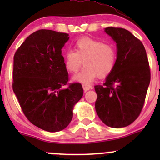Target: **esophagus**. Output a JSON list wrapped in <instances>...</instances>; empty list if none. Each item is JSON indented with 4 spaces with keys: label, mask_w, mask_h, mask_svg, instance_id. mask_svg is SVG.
<instances>
[{
    "label": "esophagus",
    "mask_w": 160,
    "mask_h": 160,
    "mask_svg": "<svg viewBox=\"0 0 160 160\" xmlns=\"http://www.w3.org/2000/svg\"><path fill=\"white\" fill-rule=\"evenodd\" d=\"M82 86H83V90H84L85 91H87V90H90L92 88V87L90 86V84H86V83H83V84L82 85Z\"/></svg>",
    "instance_id": "1"
}]
</instances>
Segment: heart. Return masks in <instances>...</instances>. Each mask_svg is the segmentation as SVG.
<instances>
[{"label":"heart","mask_w":160,"mask_h":160,"mask_svg":"<svg viewBox=\"0 0 160 160\" xmlns=\"http://www.w3.org/2000/svg\"><path fill=\"white\" fill-rule=\"evenodd\" d=\"M74 49L65 52L63 59L66 70L71 73L78 72L83 62L84 68L73 77L75 81L89 83L97 77L105 78L115 67L117 51L110 43L84 37L76 42Z\"/></svg>","instance_id":"1"}]
</instances>
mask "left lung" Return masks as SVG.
<instances>
[{"instance_id": "left-lung-1", "label": "left lung", "mask_w": 160, "mask_h": 160, "mask_svg": "<svg viewBox=\"0 0 160 160\" xmlns=\"http://www.w3.org/2000/svg\"><path fill=\"white\" fill-rule=\"evenodd\" d=\"M104 32L117 44V62L103 85L94 86L97 114L111 128L131 125L141 113L150 83L144 46L129 31L108 27Z\"/></svg>"}]
</instances>
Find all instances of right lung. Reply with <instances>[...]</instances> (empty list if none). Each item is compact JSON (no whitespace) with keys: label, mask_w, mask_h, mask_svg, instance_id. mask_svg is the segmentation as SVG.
Here are the masks:
<instances>
[{"label":"right lung","mask_w":160,"mask_h":160,"mask_svg":"<svg viewBox=\"0 0 160 160\" xmlns=\"http://www.w3.org/2000/svg\"><path fill=\"white\" fill-rule=\"evenodd\" d=\"M67 33L41 29L31 34L14 56L13 91L28 121L42 129L68 126L74 105L83 97L79 83L69 84L62 48Z\"/></svg>","instance_id":"add662e5"}]
</instances>
